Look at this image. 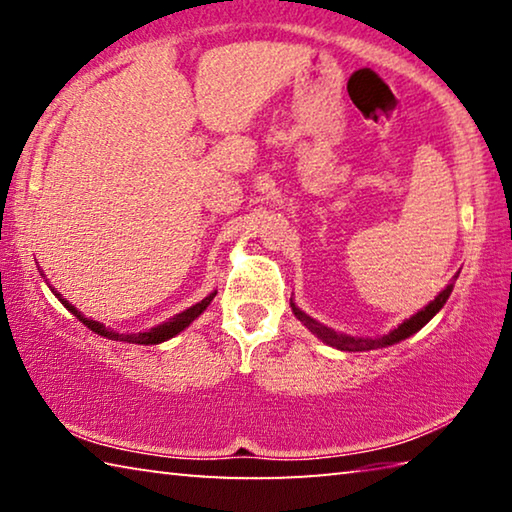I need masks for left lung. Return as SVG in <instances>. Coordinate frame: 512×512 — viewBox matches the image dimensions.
<instances>
[{
  "instance_id": "1",
  "label": "left lung",
  "mask_w": 512,
  "mask_h": 512,
  "mask_svg": "<svg viewBox=\"0 0 512 512\" xmlns=\"http://www.w3.org/2000/svg\"><path fill=\"white\" fill-rule=\"evenodd\" d=\"M452 287H454V284H447V289L440 291L436 300L429 302L427 307H424L422 311H418V314H415V316H411L409 320H404V323L397 327V329H393L391 334L381 336V339H354V336L339 334V332H334V329L320 325L318 320H314L311 316H307L305 311H300L296 305H293V302H291V307H293V314H296L302 320V323H305L311 329V332H314L318 339H323L327 345H332V348H336V350H345V352H363V350L386 348V345H393V343H400L404 339H409L411 334H415V332H418V329H422L433 316L438 314L440 309H443V305H445L447 298H449V293H452Z\"/></svg>"
}]
</instances>
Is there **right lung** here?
Segmentation results:
<instances>
[{
  "label": "right lung",
  "instance_id": "1",
  "mask_svg": "<svg viewBox=\"0 0 512 512\" xmlns=\"http://www.w3.org/2000/svg\"><path fill=\"white\" fill-rule=\"evenodd\" d=\"M54 293H56V291H54ZM214 296H216V293H210V296H207L205 300L196 302L194 307L185 309L183 314L169 318L167 323L153 327V329H149V332H140V334H119V332H112V329H106V325L97 323V320L85 318L79 309L69 305V302H67L63 296H60V293H56V298H58L60 302H63V305H65L69 311H72V314H74L76 318H79L83 325H88V327L92 329V332H97L99 336H106V339H110V341H126V343H137V345H158V343H162V341L173 339V336H176L178 332H183V329H185L189 323H192L194 318H198V316L203 314V311L207 309V305H210Z\"/></svg>",
  "mask_w": 512,
  "mask_h": 512
}]
</instances>
